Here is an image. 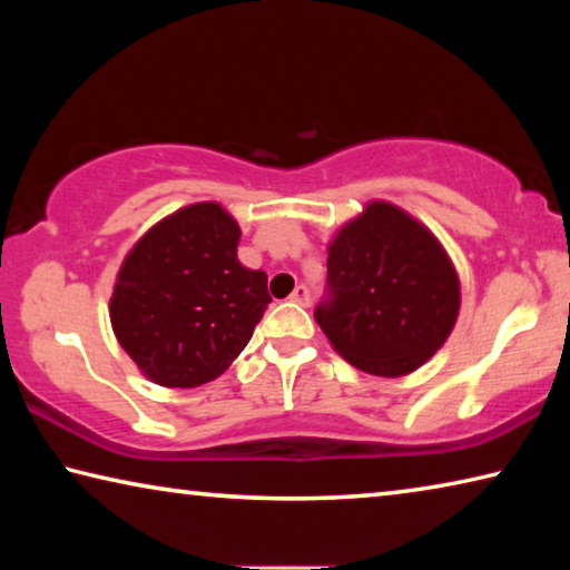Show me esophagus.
<instances>
[{"instance_id": "esophagus-1", "label": "esophagus", "mask_w": 570, "mask_h": 570, "mask_svg": "<svg viewBox=\"0 0 570 570\" xmlns=\"http://www.w3.org/2000/svg\"><path fill=\"white\" fill-rule=\"evenodd\" d=\"M292 302L302 304V306H308V302H312V294H308V288L304 284H298L294 292H292Z\"/></svg>"}]
</instances>
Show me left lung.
<instances>
[{
    "instance_id": "left-lung-1",
    "label": "left lung",
    "mask_w": 570,
    "mask_h": 570,
    "mask_svg": "<svg viewBox=\"0 0 570 570\" xmlns=\"http://www.w3.org/2000/svg\"><path fill=\"white\" fill-rule=\"evenodd\" d=\"M460 284L438 238L390 204L332 240L314 320L346 362L377 377L417 370L458 320Z\"/></svg>"
}]
</instances>
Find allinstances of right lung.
Instances as JSON below:
<instances>
[{
  "mask_svg": "<svg viewBox=\"0 0 570 570\" xmlns=\"http://www.w3.org/2000/svg\"><path fill=\"white\" fill-rule=\"evenodd\" d=\"M240 228L218 204L160 220L125 258L110 298L115 336L163 387L220 377L266 312V274L240 266Z\"/></svg>",
  "mask_w": 570,
  "mask_h": 570,
  "instance_id": "right-lung-1",
  "label": "right lung"
}]
</instances>
